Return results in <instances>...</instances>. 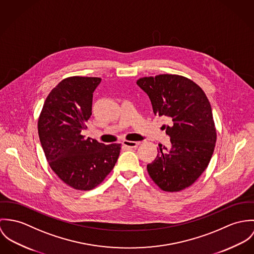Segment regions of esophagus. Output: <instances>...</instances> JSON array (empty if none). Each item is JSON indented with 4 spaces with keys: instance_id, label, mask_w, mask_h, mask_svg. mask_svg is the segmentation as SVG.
<instances>
[{
    "instance_id": "obj_1",
    "label": "esophagus",
    "mask_w": 254,
    "mask_h": 254,
    "mask_svg": "<svg viewBox=\"0 0 254 254\" xmlns=\"http://www.w3.org/2000/svg\"><path fill=\"white\" fill-rule=\"evenodd\" d=\"M139 144H140V142H137V141H123V145L127 148H136Z\"/></svg>"
}]
</instances>
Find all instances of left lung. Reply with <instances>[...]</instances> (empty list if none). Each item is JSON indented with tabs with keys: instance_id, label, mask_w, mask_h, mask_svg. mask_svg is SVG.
<instances>
[{
	"instance_id": "8db88e82",
	"label": "left lung",
	"mask_w": 254,
	"mask_h": 254,
	"mask_svg": "<svg viewBox=\"0 0 254 254\" xmlns=\"http://www.w3.org/2000/svg\"><path fill=\"white\" fill-rule=\"evenodd\" d=\"M149 96L155 115L169 118L162 127L170 146L159 145L156 159L147 165L152 180L166 192L190 187L207 168L212 157L216 128L210 103L190 79L171 74L137 80Z\"/></svg>"
}]
</instances>
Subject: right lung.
Instances as JSON below:
<instances>
[{"instance_id": "add662e5", "label": "right lung", "mask_w": 254, "mask_h": 254, "mask_svg": "<svg viewBox=\"0 0 254 254\" xmlns=\"http://www.w3.org/2000/svg\"><path fill=\"white\" fill-rule=\"evenodd\" d=\"M101 79L69 77L48 95L38 120V133L50 167L68 186L88 191L114 169L121 144L85 139L82 130L91 116L92 93Z\"/></svg>"}]
</instances>
